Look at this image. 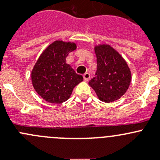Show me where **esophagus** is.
I'll list each match as a JSON object with an SVG mask.
<instances>
[{
	"instance_id": "obj_1",
	"label": "esophagus",
	"mask_w": 160,
	"mask_h": 160,
	"mask_svg": "<svg viewBox=\"0 0 160 160\" xmlns=\"http://www.w3.org/2000/svg\"><path fill=\"white\" fill-rule=\"evenodd\" d=\"M83 79H84L85 81H88V80H89L90 78V74L89 73V72H85V73L83 75Z\"/></svg>"
}]
</instances>
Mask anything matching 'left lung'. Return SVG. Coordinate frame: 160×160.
Masks as SVG:
<instances>
[{"label":"left lung","mask_w":160,"mask_h":160,"mask_svg":"<svg viewBox=\"0 0 160 160\" xmlns=\"http://www.w3.org/2000/svg\"><path fill=\"white\" fill-rule=\"evenodd\" d=\"M98 69L96 77L89 82L97 96L105 103L120 99L128 90L132 73L126 61L108 44L94 46Z\"/></svg>","instance_id":"obj_1"}]
</instances>
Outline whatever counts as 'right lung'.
<instances>
[{
  "mask_svg": "<svg viewBox=\"0 0 160 160\" xmlns=\"http://www.w3.org/2000/svg\"><path fill=\"white\" fill-rule=\"evenodd\" d=\"M77 49L72 42L56 40L42 52L32 70V86L39 96L52 104L67 101L72 90L83 81L66 59Z\"/></svg>",
  "mask_w": 160,
  "mask_h": 160,
  "instance_id": "1",
  "label": "right lung"
}]
</instances>
